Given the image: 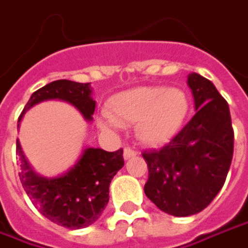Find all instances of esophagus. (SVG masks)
Here are the masks:
<instances>
[{"mask_svg": "<svg viewBox=\"0 0 248 248\" xmlns=\"http://www.w3.org/2000/svg\"><path fill=\"white\" fill-rule=\"evenodd\" d=\"M136 151H135L134 148H131V147H125L124 148V159L128 160L131 159V158H134V156H136Z\"/></svg>", "mask_w": 248, "mask_h": 248, "instance_id": "1", "label": "esophagus"}]
</instances>
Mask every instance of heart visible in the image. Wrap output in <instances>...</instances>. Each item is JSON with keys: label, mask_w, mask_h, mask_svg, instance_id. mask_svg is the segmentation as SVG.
<instances>
[{"label": "heart", "mask_w": 248, "mask_h": 248, "mask_svg": "<svg viewBox=\"0 0 248 248\" xmlns=\"http://www.w3.org/2000/svg\"><path fill=\"white\" fill-rule=\"evenodd\" d=\"M102 127L136 123L138 139L148 146L165 144L178 134L189 113L184 90L165 86H139L113 95Z\"/></svg>", "instance_id": "b5f03b06"}]
</instances>
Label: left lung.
I'll list each match as a JSON object with an SVG mask.
<instances>
[{"label": "left lung", "mask_w": 248, "mask_h": 248, "mask_svg": "<svg viewBox=\"0 0 248 248\" xmlns=\"http://www.w3.org/2000/svg\"><path fill=\"white\" fill-rule=\"evenodd\" d=\"M196 114L160 150L141 154L148 166L144 193L160 211L177 217L201 212L223 187L233 155L228 102L212 82L187 75Z\"/></svg>", "instance_id": "8db88e82"}]
</instances>
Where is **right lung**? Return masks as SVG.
<instances>
[{
  "label": "right lung",
  "mask_w": 248,
  "mask_h": 248,
  "mask_svg": "<svg viewBox=\"0 0 248 248\" xmlns=\"http://www.w3.org/2000/svg\"><path fill=\"white\" fill-rule=\"evenodd\" d=\"M46 100L70 102L86 120L93 119L95 101L92 98L90 83L59 79L31 95L18 121L27 110ZM16 153L20 156V181L32 204L44 217L70 230L85 228L100 218L109 201V185L124 166L123 148L108 153L89 147L69 171L55 178H46L30 166L18 139Z\"/></svg>",
  "instance_id": "add662e5"
}]
</instances>
